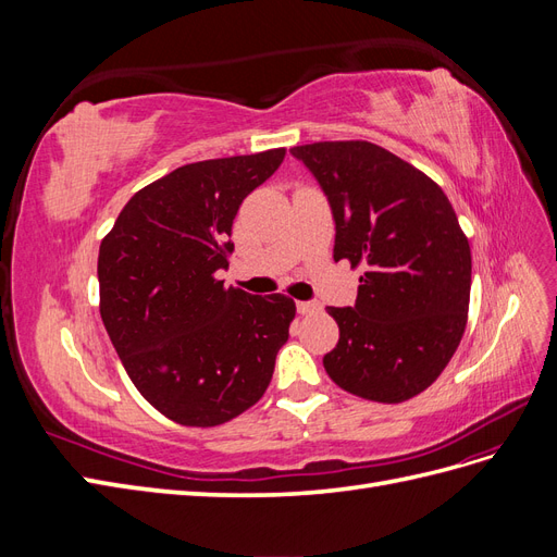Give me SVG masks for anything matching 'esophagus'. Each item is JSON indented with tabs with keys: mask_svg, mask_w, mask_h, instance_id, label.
<instances>
[{
	"mask_svg": "<svg viewBox=\"0 0 557 557\" xmlns=\"http://www.w3.org/2000/svg\"><path fill=\"white\" fill-rule=\"evenodd\" d=\"M318 309H320L318 301H297V311H299L301 315L313 313V311H318Z\"/></svg>",
	"mask_w": 557,
	"mask_h": 557,
	"instance_id": "34e87169",
	"label": "esophagus"
}]
</instances>
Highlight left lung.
Masks as SVG:
<instances>
[{
  "mask_svg": "<svg viewBox=\"0 0 557 557\" xmlns=\"http://www.w3.org/2000/svg\"><path fill=\"white\" fill-rule=\"evenodd\" d=\"M327 197L334 262L362 264L352 307H330L339 342L323 358L344 391L397 404L423 393L458 348L471 250L432 178L369 141L290 148Z\"/></svg>",
  "mask_w": 557,
  "mask_h": 557,
  "instance_id": "left-lung-1",
  "label": "left lung"
}]
</instances>
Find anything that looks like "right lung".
Segmentation results:
<instances>
[{"instance_id": "add662e5", "label": "right lung", "mask_w": 557, "mask_h": 557, "mask_svg": "<svg viewBox=\"0 0 557 557\" xmlns=\"http://www.w3.org/2000/svg\"><path fill=\"white\" fill-rule=\"evenodd\" d=\"M285 150L183 164L146 185L99 246V313L127 376L178 425L213 428L256 404L295 301L225 288L232 221Z\"/></svg>"}]
</instances>
